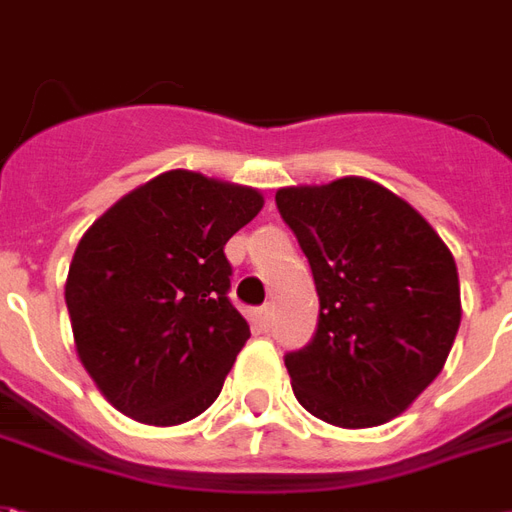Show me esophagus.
Wrapping results in <instances>:
<instances>
[{"label": "esophagus", "mask_w": 512, "mask_h": 512, "mask_svg": "<svg viewBox=\"0 0 512 512\" xmlns=\"http://www.w3.org/2000/svg\"><path fill=\"white\" fill-rule=\"evenodd\" d=\"M256 324H259V330H270L272 327V305H264V308H259L256 311Z\"/></svg>", "instance_id": "1"}]
</instances>
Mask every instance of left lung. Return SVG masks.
I'll return each mask as SVG.
<instances>
[{
  "label": "left lung",
  "mask_w": 512,
  "mask_h": 512,
  "mask_svg": "<svg viewBox=\"0 0 512 512\" xmlns=\"http://www.w3.org/2000/svg\"><path fill=\"white\" fill-rule=\"evenodd\" d=\"M319 294L313 341L286 354L292 390L313 417L374 428L434 382L461 324L450 248L393 190L365 177L275 193Z\"/></svg>",
  "instance_id": "left-lung-1"
}]
</instances>
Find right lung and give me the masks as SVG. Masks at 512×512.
Segmentation results:
<instances>
[{"mask_svg": "<svg viewBox=\"0 0 512 512\" xmlns=\"http://www.w3.org/2000/svg\"><path fill=\"white\" fill-rule=\"evenodd\" d=\"M264 207L256 188L174 169L108 207L78 242L65 302L81 365L147 425L210 409L251 327L229 302L223 245Z\"/></svg>", "mask_w": 512, "mask_h": 512, "instance_id": "add662e5", "label": "right lung"}]
</instances>
